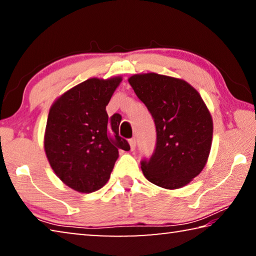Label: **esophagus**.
<instances>
[{"label":"esophagus","mask_w":256,"mask_h":256,"mask_svg":"<svg viewBox=\"0 0 256 256\" xmlns=\"http://www.w3.org/2000/svg\"><path fill=\"white\" fill-rule=\"evenodd\" d=\"M128 144H130V148H131V151L136 150V138H130Z\"/></svg>","instance_id":"obj_1"}]
</instances>
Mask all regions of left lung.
<instances>
[{
  "instance_id": "8db88e82",
  "label": "left lung",
  "mask_w": 256,
  "mask_h": 256,
  "mask_svg": "<svg viewBox=\"0 0 256 256\" xmlns=\"http://www.w3.org/2000/svg\"><path fill=\"white\" fill-rule=\"evenodd\" d=\"M138 98L152 115L157 131L154 154L142 160L151 183L167 190L188 185L209 158L214 122L196 89L177 78L140 73L128 78Z\"/></svg>"
}]
</instances>
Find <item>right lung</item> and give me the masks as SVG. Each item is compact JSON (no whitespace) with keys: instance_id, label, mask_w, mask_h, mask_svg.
Listing matches in <instances>:
<instances>
[{"instance_id":"obj_1","label":"right lung","mask_w":256,"mask_h":256,"mask_svg":"<svg viewBox=\"0 0 256 256\" xmlns=\"http://www.w3.org/2000/svg\"><path fill=\"white\" fill-rule=\"evenodd\" d=\"M122 81L92 78L56 99L47 118L44 148L52 170L68 188L92 193L110 177L118 150H130L118 136V118L106 106Z\"/></svg>"}]
</instances>
